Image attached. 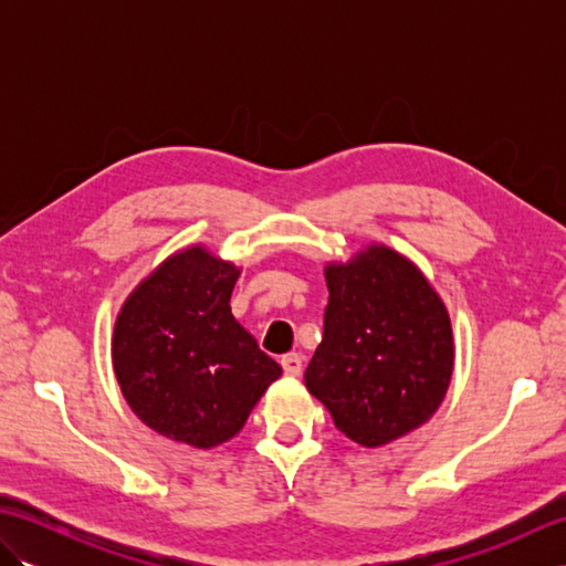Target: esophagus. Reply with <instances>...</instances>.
<instances>
[{"label": "esophagus", "instance_id": "esophagus-1", "mask_svg": "<svg viewBox=\"0 0 566 566\" xmlns=\"http://www.w3.org/2000/svg\"><path fill=\"white\" fill-rule=\"evenodd\" d=\"M302 367H304V357L298 353H290L282 357V369L286 377H298L302 375Z\"/></svg>", "mask_w": 566, "mask_h": 566}]
</instances>
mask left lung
<instances>
[{
	"instance_id": "obj_1",
	"label": "left lung",
	"mask_w": 566,
	"mask_h": 566,
	"mask_svg": "<svg viewBox=\"0 0 566 566\" xmlns=\"http://www.w3.org/2000/svg\"><path fill=\"white\" fill-rule=\"evenodd\" d=\"M323 274L331 296L306 389L345 438L381 448L428 423L450 389L448 306L416 262L384 243L328 262Z\"/></svg>"
}]
</instances>
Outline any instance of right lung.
I'll return each instance as SVG.
<instances>
[{
    "instance_id": "obj_1",
    "label": "right lung",
    "mask_w": 566,
    "mask_h": 566,
    "mask_svg": "<svg viewBox=\"0 0 566 566\" xmlns=\"http://www.w3.org/2000/svg\"><path fill=\"white\" fill-rule=\"evenodd\" d=\"M238 264L191 243L143 276L116 314L112 365L158 436L211 450L245 426L282 367L231 314Z\"/></svg>"
}]
</instances>
